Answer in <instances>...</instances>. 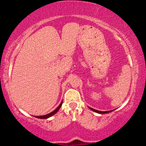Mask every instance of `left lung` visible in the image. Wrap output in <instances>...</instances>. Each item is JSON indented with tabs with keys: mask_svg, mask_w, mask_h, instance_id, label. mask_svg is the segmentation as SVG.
<instances>
[{
	"mask_svg": "<svg viewBox=\"0 0 146 146\" xmlns=\"http://www.w3.org/2000/svg\"><path fill=\"white\" fill-rule=\"evenodd\" d=\"M89 108L91 110L93 111L96 112V113H101V114H104V113H110V112H111L113 111V110H111V111H98V110H94V109L90 108V107H89Z\"/></svg>",
	"mask_w": 146,
	"mask_h": 146,
	"instance_id": "left-lung-1",
	"label": "left lung"
}]
</instances>
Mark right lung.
I'll return each mask as SVG.
<instances>
[{
	"label": "right lung",
	"mask_w": 146,
	"mask_h": 146,
	"mask_svg": "<svg viewBox=\"0 0 146 146\" xmlns=\"http://www.w3.org/2000/svg\"><path fill=\"white\" fill-rule=\"evenodd\" d=\"M62 104H63V101H62L61 102V104H60V105L59 106L57 107V108H56V110H55L53 111H52V112H50V113H48V114H46V115H41V116H36L35 117H37V118H39V119H46V118H48V117H51L52 115H53L54 114H55L56 113H57L58 111L59 110V109H60V108H61V106H62Z\"/></svg>",
	"instance_id": "add662e5"
}]
</instances>
